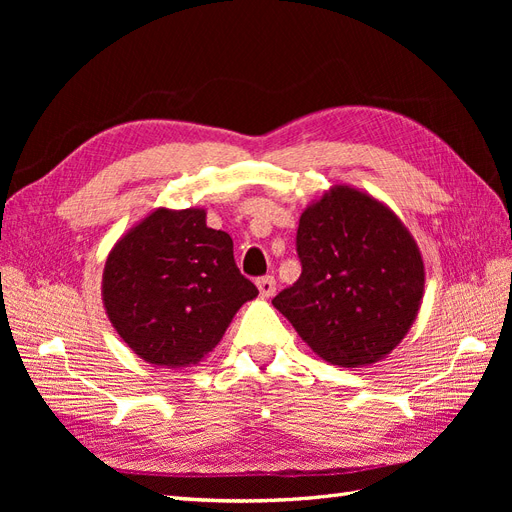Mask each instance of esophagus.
<instances>
[{
    "label": "esophagus",
    "mask_w": 512,
    "mask_h": 512,
    "mask_svg": "<svg viewBox=\"0 0 512 512\" xmlns=\"http://www.w3.org/2000/svg\"><path fill=\"white\" fill-rule=\"evenodd\" d=\"M258 290H260V297L265 299H271L275 290H277V284H275V277L273 275H267V277H260V280L256 282Z\"/></svg>",
    "instance_id": "esophagus-1"
}]
</instances>
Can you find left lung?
<instances>
[{
	"label": "left lung",
	"instance_id": "8db88e82",
	"mask_svg": "<svg viewBox=\"0 0 512 512\" xmlns=\"http://www.w3.org/2000/svg\"><path fill=\"white\" fill-rule=\"evenodd\" d=\"M301 277L275 309L322 361L365 367L389 356L414 324L425 294L423 256L382 200L339 183L299 220Z\"/></svg>",
	"mask_w": 512,
	"mask_h": 512
}]
</instances>
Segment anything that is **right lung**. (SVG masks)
<instances>
[{"instance_id":"1","label":"right lung","mask_w":512,"mask_h":512,"mask_svg":"<svg viewBox=\"0 0 512 512\" xmlns=\"http://www.w3.org/2000/svg\"><path fill=\"white\" fill-rule=\"evenodd\" d=\"M258 297L232 256V239L200 207H158L119 237L102 273L113 329L143 361L183 369L222 342L239 307Z\"/></svg>"}]
</instances>
